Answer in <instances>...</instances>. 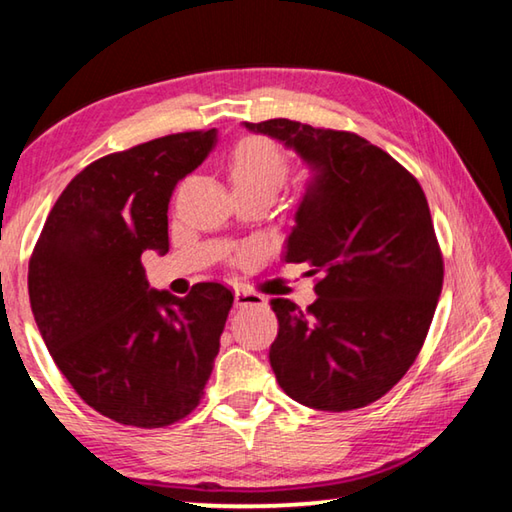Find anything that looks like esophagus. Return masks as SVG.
I'll return each mask as SVG.
<instances>
[{
    "label": "esophagus",
    "mask_w": 512,
    "mask_h": 512,
    "mask_svg": "<svg viewBox=\"0 0 512 512\" xmlns=\"http://www.w3.org/2000/svg\"><path fill=\"white\" fill-rule=\"evenodd\" d=\"M264 296H259L255 291L248 289H235V305L237 307H259L264 305Z\"/></svg>",
    "instance_id": "1"
}]
</instances>
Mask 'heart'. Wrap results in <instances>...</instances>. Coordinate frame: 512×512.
<instances>
[{
    "label": "heart",
    "instance_id": "b5f03b06",
    "mask_svg": "<svg viewBox=\"0 0 512 512\" xmlns=\"http://www.w3.org/2000/svg\"><path fill=\"white\" fill-rule=\"evenodd\" d=\"M287 176V153L266 137H246L232 151L230 180L239 196L259 194L273 198L287 183ZM311 185H314V178H302V189H309Z\"/></svg>",
    "mask_w": 512,
    "mask_h": 512
}]
</instances>
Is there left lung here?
Masks as SVG:
<instances>
[{
  "label": "left lung",
  "instance_id": "1",
  "mask_svg": "<svg viewBox=\"0 0 512 512\" xmlns=\"http://www.w3.org/2000/svg\"><path fill=\"white\" fill-rule=\"evenodd\" d=\"M244 126L296 151L314 178L284 257L323 277L307 311L271 300L277 384L311 409H361L413 366L438 305L443 255L427 198L400 162L354 133L291 119Z\"/></svg>",
  "mask_w": 512,
  "mask_h": 512
}]
</instances>
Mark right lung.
Here are the masks:
<instances>
[{
    "instance_id": "1",
    "label": "right lung",
    "mask_w": 512,
    "mask_h": 512,
    "mask_svg": "<svg viewBox=\"0 0 512 512\" xmlns=\"http://www.w3.org/2000/svg\"><path fill=\"white\" fill-rule=\"evenodd\" d=\"M216 144V128L106 155L72 178L29 262V298L51 359L81 400L131 427H167L203 397L230 289L155 291L142 255L169 250V201Z\"/></svg>"
}]
</instances>
